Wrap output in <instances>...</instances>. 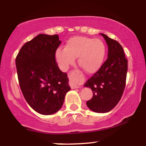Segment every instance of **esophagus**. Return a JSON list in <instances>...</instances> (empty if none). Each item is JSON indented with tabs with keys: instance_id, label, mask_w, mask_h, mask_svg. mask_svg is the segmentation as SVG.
I'll use <instances>...</instances> for the list:
<instances>
[{
	"instance_id": "obj_1",
	"label": "esophagus",
	"mask_w": 146,
	"mask_h": 146,
	"mask_svg": "<svg viewBox=\"0 0 146 146\" xmlns=\"http://www.w3.org/2000/svg\"><path fill=\"white\" fill-rule=\"evenodd\" d=\"M75 71H72V73L69 75V85L72 89H77L80 87V85L75 82Z\"/></svg>"
}]
</instances>
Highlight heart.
Masks as SVG:
<instances>
[{
  "label": "heart",
  "mask_w": 146,
  "mask_h": 146,
  "mask_svg": "<svg viewBox=\"0 0 146 146\" xmlns=\"http://www.w3.org/2000/svg\"><path fill=\"white\" fill-rule=\"evenodd\" d=\"M106 55V46L103 40L83 36L70 38L65 48H57L55 52L56 61L60 69L67 71L77 58L78 65L87 73L98 71L104 63Z\"/></svg>",
  "instance_id": "1"
}]
</instances>
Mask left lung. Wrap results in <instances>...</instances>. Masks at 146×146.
Segmentation results:
<instances>
[{
  "label": "left lung",
  "mask_w": 146,
  "mask_h": 146,
  "mask_svg": "<svg viewBox=\"0 0 146 146\" xmlns=\"http://www.w3.org/2000/svg\"><path fill=\"white\" fill-rule=\"evenodd\" d=\"M104 36L108 46V59L100 69L85 83L93 91V98L87 106L93 111L106 113L118 104L125 87L127 60L123 47L117 40L106 35Z\"/></svg>",
  "instance_id": "obj_1"
}]
</instances>
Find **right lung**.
Here are the masks:
<instances>
[{
    "label": "right lung",
    "instance_id": "obj_1",
    "mask_svg": "<svg viewBox=\"0 0 146 146\" xmlns=\"http://www.w3.org/2000/svg\"><path fill=\"white\" fill-rule=\"evenodd\" d=\"M61 43L57 35L39 34L27 42L16 57L23 96L31 108L42 115L58 111L71 89L67 74L59 69L55 60V52Z\"/></svg>",
    "mask_w": 146,
    "mask_h": 146
}]
</instances>
